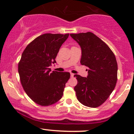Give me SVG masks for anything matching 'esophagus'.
I'll return each instance as SVG.
<instances>
[{"label":"esophagus","instance_id":"34e87169","mask_svg":"<svg viewBox=\"0 0 134 134\" xmlns=\"http://www.w3.org/2000/svg\"><path fill=\"white\" fill-rule=\"evenodd\" d=\"M74 76V74L70 73V77H73Z\"/></svg>","mask_w":134,"mask_h":134}]
</instances>
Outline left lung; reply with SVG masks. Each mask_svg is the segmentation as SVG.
<instances>
[{
  "instance_id": "obj_1",
  "label": "left lung",
  "mask_w": 134,
  "mask_h": 134,
  "mask_svg": "<svg viewBox=\"0 0 134 134\" xmlns=\"http://www.w3.org/2000/svg\"><path fill=\"white\" fill-rule=\"evenodd\" d=\"M70 35L81 47V64L89 68L87 77L74 75L77 80L74 87L77 98L86 107H99L111 94L117 81L118 66L114 53L93 33Z\"/></svg>"
}]
</instances>
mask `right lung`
<instances>
[{
  "label": "right lung",
  "mask_w": 134,
  "mask_h": 134,
  "mask_svg": "<svg viewBox=\"0 0 134 134\" xmlns=\"http://www.w3.org/2000/svg\"><path fill=\"white\" fill-rule=\"evenodd\" d=\"M69 34L46 33L35 38L27 46L18 65L20 80L24 91L41 106H50L59 101L64 94L69 72L53 71L60 48Z\"/></svg>",
  "instance_id": "right-lung-1"
}]
</instances>
